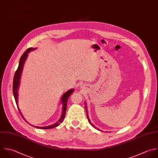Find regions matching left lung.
Here are the masks:
<instances>
[{"instance_id": "1", "label": "left lung", "mask_w": 158, "mask_h": 158, "mask_svg": "<svg viewBox=\"0 0 158 158\" xmlns=\"http://www.w3.org/2000/svg\"><path fill=\"white\" fill-rule=\"evenodd\" d=\"M85 109H86V115H87V118H88V122H89V123L91 125V126H93L94 128H96V129H97L98 130H101L99 128H97L96 127H95V125H93V123H91V121H90V120H89V117H88V110H87V107H86V102H85Z\"/></svg>"}]
</instances>
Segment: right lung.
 Returning <instances> with one entry per match:
<instances>
[{"label":"right lung","mask_w":158,"mask_h":158,"mask_svg":"<svg viewBox=\"0 0 158 158\" xmlns=\"http://www.w3.org/2000/svg\"><path fill=\"white\" fill-rule=\"evenodd\" d=\"M36 49V48H28L24 53L23 54L22 56L20 59V62H19V65L18 67V69L15 73L14 75V81H13V93H14V98L18 107V109L20 113V114L22 115V117L23 118V119L25 120H26V119L24 118L23 115H22L19 107V104H18V91H19V88L20 86V78H21V76H22V73L23 71V65L24 64L28 57V53L31 51H33L34 50ZM74 91V89H70L69 91H67V92H65L62 96V98L60 99V102L62 104V114H61V117L60 118V119L55 123L49 125V126H46V127H38V126H35L31 125L33 127H35L37 128H40V129H50V128H52L54 127H56L57 126H59L60 125V123H61L64 119L65 118V113H66V109H67V100L69 98V96L71 95V94L72 93H73ZM26 122H27L26 120Z\"/></svg>","instance_id":"right-lung-1"}]
</instances>
